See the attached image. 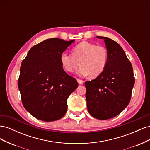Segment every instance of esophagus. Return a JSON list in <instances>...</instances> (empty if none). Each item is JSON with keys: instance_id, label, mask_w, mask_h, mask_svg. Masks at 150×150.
Masks as SVG:
<instances>
[{"instance_id": "esophagus-1", "label": "esophagus", "mask_w": 150, "mask_h": 150, "mask_svg": "<svg viewBox=\"0 0 150 150\" xmlns=\"http://www.w3.org/2000/svg\"><path fill=\"white\" fill-rule=\"evenodd\" d=\"M77 81H78V83L79 84H83V81H82L81 79H77Z\"/></svg>"}]
</instances>
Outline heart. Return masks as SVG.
<instances>
[{
  "label": "heart",
  "instance_id": "obj_1",
  "mask_svg": "<svg viewBox=\"0 0 150 150\" xmlns=\"http://www.w3.org/2000/svg\"><path fill=\"white\" fill-rule=\"evenodd\" d=\"M108 51L101 45L83 41L72 49V54L66 52L60 56V61L64 69L69 72L74 71L79 65L76 73L91 78H96L106 69L108 62Z\"/></svg>",
  "mask_w": 150,
  "mask_h": 150
}]
</instances>
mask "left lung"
<instances>
[{"instance_id": "obj_1", "label": "left lung", "mask_w": 150, "mask_h": 150, "mask_svg": "<svg viewBox=\"0 0 150 150\" xmlns=\"http://www.w3.org/2000/svg\"><path fill=\"white\" fill-rule=\"evenodd\" d=\"M104 39L108 51L106 69L96 78L85 82L86 99L89 114L98 120L118 115L128 105L134 84L133 67L119 44Z\"/></svg>"}]
</instances>
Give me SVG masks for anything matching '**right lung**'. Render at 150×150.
Wrapping results in <instances>:
<instances>
[{"instance_id": "add662e5", "label": "right lung", "mask_w": 150, "mask_h": 150, "mask_svg": "<svg viewBox=\"0 0 150 150\" xmlns=\"http://www.w3.org/2000/svg\"><path fill=\"white\" fill-rule=\"evenodd\" d=\"M74 42L46 39L32 47L22 61L18 88L24 107L35 118L54 121L65 115L67 99L78 83L63 69L60 56Z\"/></svg>"}]
</instances>
